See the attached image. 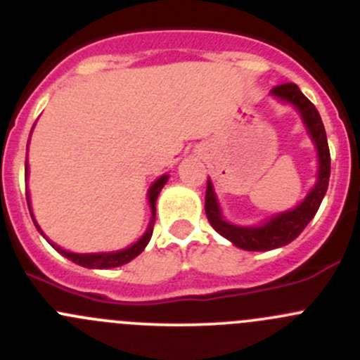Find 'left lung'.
Masks as SVG:
<instances>
[{
  "mask_svg": "<svg viewBox=\"0 0 360 360\" xmlns=\"http://www.w3.org/2000/svg\"><path fill=\"white\" fill-rule=\"evenodd\" d=\"M271 96L292 104L300 111L301 118H303L304 125L308 129V134H310V137L315 143V148H317V183L311 188L310 193L307 195V198L300 205L294 207L292 210L277 214V216H274L270 221L261 224V226L249 228L237 226V224L224 221L216 193H214L212 183L207 179L205 214L210 226L217 233L223 235L224 238H228L231 244L245 250H271L292 242L307 228V224L314 219L315 214H317L322 198H324L326 191H328L329 176H331V155H329L328 137H326L324 123H322L317 108L303 96V92L297 89L296 83H282V85L274 86Z\"/></svg>",
  "mask_w": 360,
  "mask_h": 360,
  "instance_id": "8db88e82",
  "label": "left lung"
}]
</instances>
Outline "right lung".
<instances>
[{
	"label": "right lung",
	"instance_id": "right-lung-1",
	"mask_svg": "<svg viewBox=\"0 0 360 360\" xmlns=\"http://www.w3.org/2000/svg\"><path fill=\"white\" fill-rule=\"evenodd\" d=\"M25 174H27V163H25ZM167 179H169V176H162L160 179L155 181L153 184H151L150 191H148V198H150V207H151V221H150V226H148L146 233L143 235V237L139 238V240L136 242L134 245H130L129 249H123V250H116V252H96V254H76V252H68V250L60 249L59 245L52 244V242L49 240V238L43 235V231L39 230V226L36 224V228H38V231H41L43 237L46 238V240L52 244V248L56 250H59L63 256H66L68 259H71L72 263L79 264V266H85V268H115V266H122V264L129 263V261H132L134 257L139 256L141 252H143L144 248L148 245V242H150L151 235H153V226H155V216H157V198L160 195V191H162V188L165 186ZM27 205H29V195H27ZM29 212H31V207H29ZM31 217H32V212H31Z\"/></svg>",
	"mask_w": 360,
	"mask_h": 360
}]
</instances>
